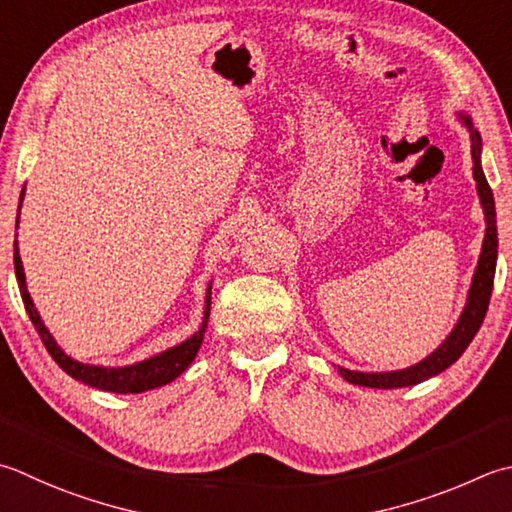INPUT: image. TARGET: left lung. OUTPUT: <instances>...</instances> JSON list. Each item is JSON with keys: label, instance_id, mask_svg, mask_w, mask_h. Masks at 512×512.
<instances>
[{"label": "left lung", "instance_id": "8db88e82", "mask_svg": "<svg viewBox=\"0 0 512 512\" xmlns=\"http://www.w3.org/2000/svg\"><path fill=\"white\" fill-rule=\"evenodd\" d=\"M457 119L466 126L468 137H470V155H473V177L477 182V197L479 204L484 210V222H486V233L482 242V253H479L477 266L473 279H470V288L466 295V304L462 315H459L457 324L450 330L448 337L439 344L433 353L424 357L422 362H417L402 370H382V373H364V370H350L344 366H337L339 375H342L346 382L355 386H366V388H404V386H415L422 384L426 379L435 377L453 366L459 357H462L468 344L473 342L477 335L479 326H482L490 293H493V279H495V266H497V219H495V199L493 190H490L484 168H482V135L477 133L473 126V119L466 113V110H457Z\"/></svg>", "mask_w": 512, "mask_h": 512}]
</instances>
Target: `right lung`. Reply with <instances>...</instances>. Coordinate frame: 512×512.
Wrapping results in <instances>:
<instances>
[{
    "label": "right lung",
    "mask_w": 512,
    "mask_h": 512,
    "mask_svg": "<svg viewBox=\"0 0 512 512\" xmlns=\"http://www.w3.org/2000/svg\"><path fill=\"white\" fill-rule=\"evenodd\" d=\"M22 202H24V190L22 195H19V208H17V224L19 226V210H22ZM15 277H17V284H19V293H22L24 299V306H26V313L30 317V322H33L35 330L42 337V342L46 346V350L50 353V357L55 359L59 364V368L64 370L66 375H70L77 382H82L86 386H93L99 390H106V393H117V395H128V393H144V390H153L159 386H166L177 379L179 375L184 373V370L195 362L197 357V350L202 348L204 342V333L208 328V317H210V288H213V282H208L206 286V299H204V317H202V324L195 330L193 335L188 339H184L182 344H175L162 353H157L148 359H142V362H135V364H128V366H97V364H84V362H77L70 355L64 353V348L55 342V337L50 335V330L46 328L42 315H39V310L35 308L33 297L28 293V286H26V273H24V264H22V257H19V246H17V239H15Z\"/></svg>",
    "instance_id": "add662e5"
}]
</instances>
